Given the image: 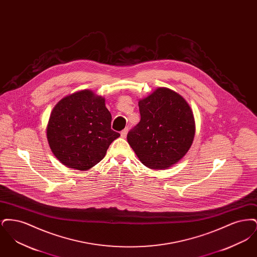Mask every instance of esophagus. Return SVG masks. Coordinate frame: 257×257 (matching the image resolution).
Wrapping results in <instances>:
<instances>
[{"label": "esophagus", "instance_id": "1", "mask_svg": "<svg viewBox=\"0 0 257 257\" xmlns=\"http://www.w3.org/2000/svg\"><path fill=\"white\" fill-rule=\"evenodd\" d=\"M127 134H128V129H127V128H126V129H124V130H122V131H121V133H120V135H121V137H122V138H126Z\"/></svg>", "mask_w": 257, "mask_h": 257}]
</instances>
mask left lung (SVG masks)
<instances>
[{
    "instance_id": "8db88e82",
    "label": "left lung",
    "mask_w": 257,
    "mask_h": 257,
    "mask_svg": "<svg viewBox=\"0 0 257 257\" xmlns=\"http://www.w3.org/2000/svg\"><path fill=\"white\" fill-rule=\"evenodd\" d=\"M141 121L127 135L139 160L151 170H167L183 158L196 134L193 110L179 93L158 87L140 99Z\"/></svg>"
}]
</instances>
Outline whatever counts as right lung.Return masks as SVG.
<instances>
[{"mask_svg": "<svg viewBox=\"0 0 257 257\" xmlns=\"http://www.w3.org/2000/svg\"><path fill=\"white\" fill-rule=\"evenodd\" d=\"M111 114L105 98L84 89L55 105L46 128L47 141L56 158L77 171H88L103 159L120 135L110 129Z\"/></svg>", "mask_w": 257, "mask_h": 257, "instance_id": "add662e5", "label": "right lung"}]
</instances>
